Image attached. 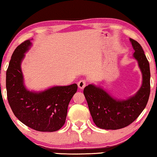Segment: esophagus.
I'll list each match as a JSON object with an SVG mask.
<instances>
[{
  "label": "esophagus",
  "mask_w": 157,
  "mask_h": 157,
  "mask_svg": "<svg viewBox=\"0 0 157 157\" xmlns=\"http://www.w3.org/2000/svg\"><path fill=\"white\" fill-rule=\"evenodd\" d=\"M86 81L85 80H81L78 82V86L81 89H83L86 86Z\"/></svg>",
  "instance_id": "1"
}]
</instances>
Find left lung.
<instances>
[{"instance_id": "left-lung-1", "label": "left lung", "mask_w": 157, "mask_h": 157, "mask_svg": "<svg viewBox=\"0 0 157 157\" xmlns=\"http://www.w3.org/2000/svg\"><path fill=\"white\" fill-rule=\"evenodd\" d=\"M134 50V58L142 74V84L134 96L119 100L99 86L89 84L83 89L86 99L96 126L103 129L116 130L134 121L147 106L150 94V68L141 45L130 38Z\"/></svg>"}]
</instances>
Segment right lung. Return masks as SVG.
<instances>
[{
  "label": "right lung",
  "mask_w": 157,
  "mask_h": 157,
  "mask_svg": "<svg viewBox=\"0 0 157 157\" xmlns=\"http://www.w3.org/2000/svg\"><path fill=\"white\" fill-rule=\"evenodd\" d=\"M31 44L30 40H25L13 53L6 71L8 101L14 115L25 125L38 132H56L65 124L68 104L78 86L74 83L39 92L29 91L23 83L21 65Z\"/></svg>",
  "instance_id": "add662e5"
}]
</instances>
